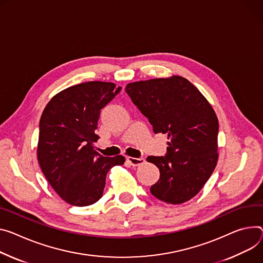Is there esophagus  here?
Here are the masks:
<instances>
[{
    "mask_svg": "<svg viewBox=\"0 0 263 263\" xmlns=\"http://www.w3.org/2000/svg\"><path fill=\"white\" fill-rule=\"evenodd\" d=\"M127 160L133 165V166H136V165H139V164H142L145 162V158H142V157H138V158H136V157H127Z\"/></svg>",
    "mask_w": 263,
    "mask_h": 263,
    "instance_id": "obj_1",
    "label": "esophagus"
}]
</instances>
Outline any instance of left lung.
<instances>
[{"mask_svg":"<svg viewBox=\"0 0 263 263\" xmlns=\"http://www.w3.org/2000/svg\"><path fill=\"white\" fill-rule=\"evenodd\" d=\"M126 91L154 133L168 135L165 156H148L160 172L153 196L179 204L196 196L218 160V118L202 93L179 76L130 83Z\"/></svg>","mask_w":263,"mask_h":263,"instance_id":"8db88e82","label":"left lung"}]
</instances>
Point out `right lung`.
I'll return each instance as SVG.
<instances>
[{"label":"right lung","instance_id":"add662e5","mask_svg":"<svg viewBox=\"0 0 263 263\" xmlns=\"http://www.w3.org/2000/svg\"><path fill=\"white\" fill-rule=\"evenodd\" d=\"M109 82L71 86L50 100L40 119L37 160L59 196L69 204L86 206L102 196L107 173L125 162L123 155L104 157L93 142L101 110L121 91Z\"/></svg>","mask_w":263,"mask_h":263}]
</instances>
